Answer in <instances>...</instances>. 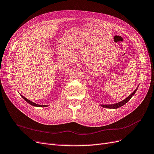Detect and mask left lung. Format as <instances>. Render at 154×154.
I'll return each mask as SVG.
<instances>
[{
  "label": "left lung",
  "mask_w": 154,
  "mask_h": 154,
  "mask_svg": "<svg viewBox=\"0 0 154 154\" xmlns=\"http://www.w3.org/2000/svg\"><path fill=\"white\" fill-rule=\"evenodd\" d=\"M137 88H137V89L135 90L133 92V93H132L130 96L126 98H125V100H123L121 101V102H120L116 103H114V104H109V105H102L101 106H102V107H103L109 108V109H117V108H119V107H120L122 106L123 105H125V104L126 103H127L129 100H130L131 99V97L134 95L135 92L137 91Z\"/></svg>",
  "instance_id": "left-lung-1"
}]
</instances>
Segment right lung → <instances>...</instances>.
I'll return each instance as SVG.
<instances>
[{
  "mask_svg": "<svg viewBox=\"0 0 154 154\" xmlns=\"http://www.w3.org/2000/svg\"><path fill=\"white\" fill-rule=\"evenodd\" d=\"M21 97L23 98V99H24V100H26L28 103H29L30 105H32V106H35V107H47L48 106H43V105H38V104H36V103H34V102H32V101H30L29 100H28V99H27L26 98H25L24 97H23V95H21Z\"/></svg>",
  "mask_w": 154,
  "mask_h": 154,
  "instance_id": "add662e5",
  "label": "right lung"
}]
</instances>
